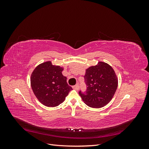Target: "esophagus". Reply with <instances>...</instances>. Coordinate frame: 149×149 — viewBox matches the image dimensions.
Returning <instances> with one entry per match:
<instances>
[{
	"mask_svg": "<svg viewBox=\"0 0 149 149\" xmlns=\"http://www.w3.org/2000/svg\"><path fill=\"white\" fill-rule=\"evenodd\" d=\"M73 88L74 89H75V90H78V89H79V86L78 84H76V85L73 86Z\"/></svg>",
	"mask_w": 149,
	"mask_h": 149,
	"instance_id": "obj_1",
	"label": "esophagus"
}]
</instances>
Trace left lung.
Wrapping results in <instances>:
<instances>
[{
	"label": "left lung",
	"mask_w": 149,
	"mask_h": 149,
	"mask_svg": "<svg viewBox=\"0 0 149 149\" xmlns=\"http://www.w3.org/2000/svg\"><path fill=\"white\" fill-rule=\"evenodd\" d=\"M84 77L87 89L85 93L80 91L79 94L86 104L93 108H101L107 104L118 85L113 68L106 63L100 61L86 70Z\"/></svg>",
	"instance_id": "1"
}]
</instances>
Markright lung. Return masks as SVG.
Masks as SVG:
<instances>
[{"instance_id": "right-lung-1", "label": "right lung", "mask_w": 149, "mask_h": 149, "mask_svg": "<svg viewBox=\"0 0 149 149\" xmlns=\"http://www.w3.org/2000/svg\"><path fill=\"white\" fill-rule=\"evenodd\" d=\"M63 68L53 65L52 61L42 63L31 74L30 83L38 101L47 107H56L63 102L72 88L66 77L62 74Z\"/></svg>"}]
</instances>
